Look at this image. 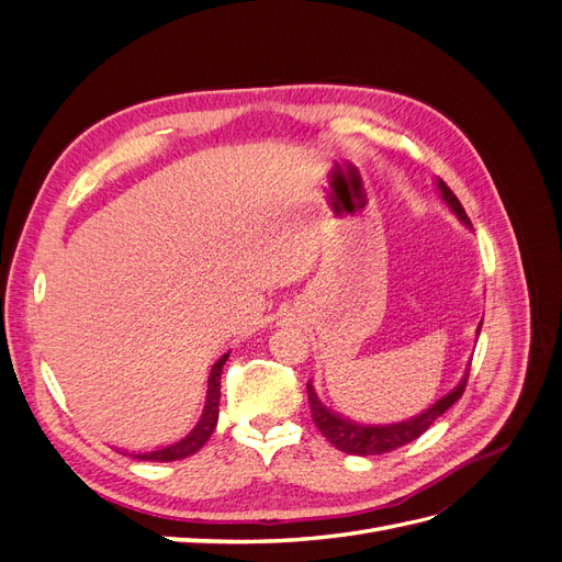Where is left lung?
Returning a JSON list of instances; mask_svg holds the SVG:
<instances>
[{
	"label": "left lung",
	"mask_w": 562,
	"mask_h": 562,
	"mask_svg": "<svg viewBox=\"0 0 562 562\" xmlns=\"http://www.w3.org/2000/svg\"><path fill=\"white\" fill-rule=\"evenodd\" d=\"M438 192H440V196H443L448 206L452 209V213L459 220H462L467 227H471V220H469L467 211L462 209V203H459V199L452 194L450 187L440 178H438ZM481 326H483V321H481ZM481 326H479V333H481ZM467 380H469V370H467V375L462 378V382H459L450 391V394H446L443 398L436 401L422 415H415L413 419H405V422H398V424H380V427H372V424H356V422H351L342 415L333 413L330 407H326L318 401L312 382H307V394H310L312 417H314V424L318 427V431L326 436L337 450H342L347 454L366 457V454L391 452V450H396L405 443H411V440L419 438L440 415L448 411V407L454 401L462 398L464 389H467Z\"/></svg>",
	"instance_id": "1"
}]
</instances>
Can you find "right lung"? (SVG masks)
Wrapping results in <instances>:
<instances>
[{"label": "right lung", "mask_w": 562, "mask_h": 562, "mask_svg": "<svg viewBox=\"0 0 562 562\" xmlns=\"http://www.w3.org/2000/svg\"><path fill=\"white\" fill-rule=\"evenodd\" d=\"M229 359V353H225L223 359H217L215 366L211 368V375H209V394H206V405H203V413L201 419L196 422V427L182 436L176 443H168L164 448L157 450H149V452H138L135 459H143V462H176V459L182 457H190L196 450H201V446L206 443L211 438L215 424H217V405H220V375H223V366Z\"/></svg>", "instance_id": "add662e5"}]
</instances>
